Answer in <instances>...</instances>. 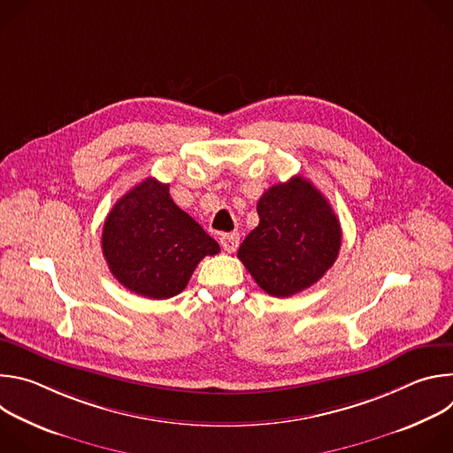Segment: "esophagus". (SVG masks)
Returning <instances> with one entry per match:
<instances>
[{
  "label": "esophagus",
  "mask_w": 453,
  "mask_h": 453,
  "mask_svg": "<svg viewBox=\"0 0 453 453\" xmlns=\"http://www.w3.org/2000/svg\"><path fill=\"white\" fill-rule=\"evenodd\" d=\"M240 243V234L238 233H226L220 236V245L226 252H234Z\"/></svg>",
  "instance_id": "obj_1"
}]
</instances>
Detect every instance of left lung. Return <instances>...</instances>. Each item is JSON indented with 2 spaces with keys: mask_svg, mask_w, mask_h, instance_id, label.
I'll return each mask as SVG.
<instances>
[{
  "mask_svg": "<svg viewBox=\"0 0 453 453\" xmlns=\"http://www.w3.org/2000/svg\"><path fill=\"white\" fill-rule=\"evenodd\" d=\"M260 224L238 257L269 296L290 297L317 283L335 264L342 231L326 197L304 177L269 188L257 201Z\"/></svg>",
  "mask_w": 453,
  "mask_h": 453,
  "instance_id": "obj_1",
  "label": "left lung"
}]
</instances>
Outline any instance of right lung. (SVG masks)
<instances>
[{
  "mask_svg": "<svg viewBox=\"0 0 453 453\" xmlns=\"http://www.w3.org/2000/svg\"><path fill=\"white\" fill-rule=\"evenodd\" d=\"M168 189L170 184L145 179L125 193L104 222L102 250L112 276L149 299L182 292L203 257L220 250Z\"/></svg>",
  "mask_w": 453,
  "mask_h": 453,
  "instance_id": "right-lung-1",
  "label": "right lung"
}]
</instances>
